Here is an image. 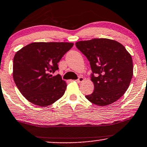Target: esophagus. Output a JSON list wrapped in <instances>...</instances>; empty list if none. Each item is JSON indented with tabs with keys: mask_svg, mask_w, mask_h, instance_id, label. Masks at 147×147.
Returning a JSON list of instances; mask_svg holds the SVG:
<instances>
[{
	"mask_svg": "<svg viewBox=\"0 0 147 147\" xmlns=\"http://www.w3.org/2000/svg\"><path fill=\"white\" fill-rule=\"evenodd\" d=\"M84 80V79L83 77H80L78 80H76V82L78 83H80V82H82Z\"/></svg>",
	"mask_w": 147,
	"mask_h": 147,
	"instance_id": "esophagus-1",
	"label": "esophagus"
}]
</instances>
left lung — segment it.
<instances>
[{"label": "left lung", "mask_w": 147, "mask_h": 147, "mask_svg": "<svg viewBox=\"0 0 147 147\" xmlns=\"http://www.w3.org/2000/svg\"><path fill=\"white\" fill-rule=\"evenodd\" d=\"M76 46L86 57L92 71L94 92L86 98L98 106L117 101L128 88L133 76L130 54L121 44L107 38L79 41Z\"/></svg>", "instance_id": "1"}]
</instances>
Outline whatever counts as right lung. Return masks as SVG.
Here are the masks:
<instances>
[{"mask_svg":"<svg viewBox=\"0 0 147 147\" xmlns=\"http://www.w3.org/2000/svg\"><path fill=\"white\" fill-rule=\"evenodd\" d=\"M74 43L33 42L15 53L13 80L25 98L36 105L47 107L61 98L67 84L59 74L58 63Z\"/></svg>","mask_w":147,"mask_h":147,"instance_id":"right-lung-1","label":"right lung"}]
</instances>
